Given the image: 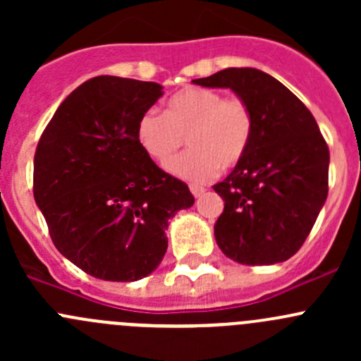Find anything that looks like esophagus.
I'll return each mask as SVG.
<instances>
[{"instance_id": "esophagus-1", "label": "esophagus", "mask_w": 361, "mask_h": 361, "mask_svg": "<svg viewBox=\"0 0 361 361\" xmlns=\"http://www.w3.org/2000/svg\"><path fill=\"white\" fill-rule=\"evenodd\" d=\"M190 192H192V194L195 195V197H199V195H202L204 192H206V188H204L202 185H195V183H192V185H190Z\"/></svg>"}]
</instances>
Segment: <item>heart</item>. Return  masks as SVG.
Returning a JSON list of instances; mask_svg holds the SVG:
<instances>
[{
	"mask_svg": "<svg viewBox=\"0 0 361 361\" xmlns=\"http://www.w3.org/2000/svg\"><path fill=\"white\" fill-rule=\"evenodd\" d=\"M253 133L255 116L245 99L204 87L178 90L164 113L148 110L136 123L137 143L159 164L173 157L187 137L190 150L171 160L167 169L197 183L238 166L248 154Z\"/></svg>",
	"mask_w": 361,
	"mask_h": 361,
	"instance_id": "b5f03b06",
	"label": "heart"
}]
</instances>
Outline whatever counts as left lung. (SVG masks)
<instances>
[{"label": "left lung", "instance_id": "8db88e82", "mask_svg": "<svg viewBox=\"0 0 361 361\" xmlns=\"http://www.w3.org/2000/svg\"><path fill=\"white\" fill-rule=\"evenodd\" d=\"M202 87H227L250 104L255 133L245 159L214 192L220 250L245 265L288 260L307 239L329 194L330 152L312 113L292 90L253 68H227Z\"/></svg>", "mask_w": 361, "mask_h": 361}]
</instances>
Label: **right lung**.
<instances>
[{
  "mask_svg": "<svg viewBox=\"0 0 361 361\" xmlns=\"http://www.w3.org/2000/svg\"><path fill=\"white\" fill-rule=\"evenodd\" d=\"M162 85L96 76L73 90L43 130L32 194L56 248L104 281H136L167 250V220L194 204L188 185L136 140Z\"/></svg>",
  "mask_w": 361,
  "mask_h": 361,
  "instance_id": "add662e5",
  "label": "right lung"
}]
</instances>
